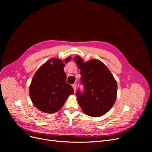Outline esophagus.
Listing matches in <instances>:
<instances>
[{"label":"esophagus","mask_w":152,"mask_h":152,"mask_svg":"<svg viewBox=\"0 0 152 152\" xmlns=\"http://www.w3.org/2000/svg\"><path fill=\"white\" fill-rule=\"evenodd\" d=\"M72 86H73V89H74L75 92H76V85L75 84H74Z\"/></svg>","instance_id":"esophagus-1"}]
</instances>
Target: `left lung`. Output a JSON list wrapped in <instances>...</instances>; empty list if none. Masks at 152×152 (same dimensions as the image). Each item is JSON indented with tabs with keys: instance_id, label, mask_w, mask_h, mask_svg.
Returning a JSON list of instances; mask_svg holds the SVG:
<instances>
[{
	"instance_id": "1",
	"label": "left lung",
	"mask_w": 152,
	"mask_h": 152,
	"mask_svg": "<svg viewBox=\"0 0 152 152\" xmlns=\"http://www.w3.org/2000/svg\"><path fill=\"white\" fill-rule=\"evenodd\" d=\"M81 70L85 91L77 92V99L83 112L92 117L104 115L115 104L117 82L104 63L97 59L87 61L79 56L74 58Z\"/></svg>"
}]
</instances>
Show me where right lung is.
Wrapping results in <instances>:
<instances>
[{"label": "right lung", "instance_id": "add662e5", "mask_svg": "<svg viewBox=\"0 0 152 152\" xmlns=\"http://www.w3.org/2000/svg\"><path fill=\"white\" fill-rule=\"evenodd\" d=\"M59 58H50L40 67L33 76L29 86V94L34 105L46 113H53L60 110L74 90L66 81L63 70L65 63Z\"/></svg>", "mask_w": 152, "mask_h": 152}]
</instances>
